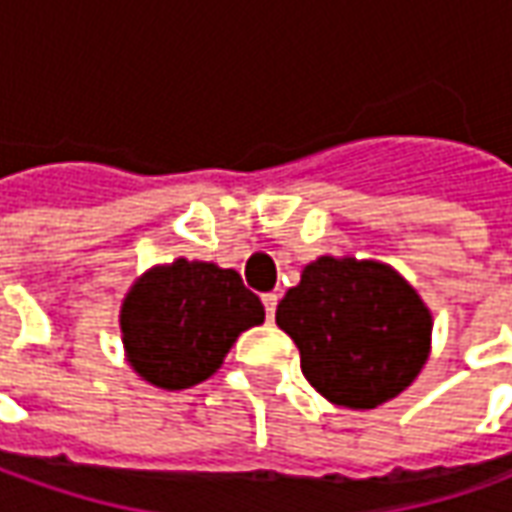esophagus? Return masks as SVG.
Returning <instances> with one entry per match:
<instances>
[{
	"label": "esophagus",
	"instance_id": "obj_1",
	"mask_svg": "<svg viewBox=\"0 0 512 512\" xmlns=\"http://www.w3.org/2000/svg\"><path fill=\"white\" fill-rule=\"evenodd\" d=\"M277 300H280V297H277L274 291L263 294V306H266V317H269V320H274V311H277Z\"/></svg>",
	"mask_w": 512,
	"mask_h": 512
}]
</instances>
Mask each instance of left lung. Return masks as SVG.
<instances>
[{
  "label": "left lung",
  "mask_w": 512,
  "mask_h": 512,
  "mask_svg": "<svg viewBox=\"0 0 512 512\" xmlns=\"http://www.w3.org/2000/svg\"><path fill=\"white\" fill-rule=\"evenodd\" d=\"M274 320L300 348L306 379L345 408H377L402 394L431 348V311L374 260H314Z\"/></svg>",
  "instance_id": "obj_1"
}]
</instances>
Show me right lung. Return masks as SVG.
<instances>
[{
    "mask_svg": "<svg viewBox=\"0 0 512 512\" xmlns=\"http://www.w3.org/2000/svg\"><path fill=\"white\" fill-rule=\"evenodd\" d=\"M263 317L260 297L235 269L181 257L130 289L121 331L138 377L181 391L212 377L240 331L260 326Z\"/></svg>",
    "mask_w": 512,
    "mask_h": 512,
    "instance_id": "obj_1",
    "label": "right lung"
}]
</instances>
